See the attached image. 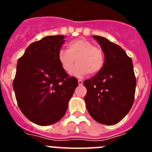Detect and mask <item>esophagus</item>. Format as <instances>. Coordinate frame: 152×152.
Returning a JSON list of instances; mask_svg holds the SVG:
<instances>
[{
    "instance_id": "obj_1",
    "label": "esophagus",
    "mask_w": 152,
    "mask_h": 152,
    "mask_svg": "<svg viewBox=\"0 0 152 152\" xmlns=\"http://www.w3.org/2000/svg\"><path fill=\"white\" fill-rule=\"evenodd\" d=\"M78 84H79V85H82V84H83V80H80V79H78Z\"/></svg>"
}]
</instances>
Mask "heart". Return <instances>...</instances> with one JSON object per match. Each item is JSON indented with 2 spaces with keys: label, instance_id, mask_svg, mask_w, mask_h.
I'll list each match as a JSON object with an SVG mask.
<instances>
[{
  "label": "heart",
  "instance_id": "b5f03b06",
  "mask_svg": "<svg viewBox=\"0 0 152 152\" xmlns=\"http://www.w3.org/2000/svg\"><path fill=\"white\" fill-rule=\"evenodd\" d=\"M58 60L64 72H70L76 76L86 74L96 75L103 69L104 54L100 47L94 46L92 42L85 39H77L67 44V50L61 49L58 53Z\"/></svg>",
  "mask_w": 152,
  "mask_h": 152
}]
</instances>
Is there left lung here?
I'll use <instances>...</instances> for the list:
<instances>
[{
  "mask_svg": "<svg viewBox=\"0 0 152 152\" xmlns=\"http://www.w3.org/2000/svg\"><path fill=\"white\" fill-rule=\"evenodd\" d=\"M93 37L101 46L105 61L99 73L84 80L86 107L97 123L116 124L129 112L135 99L132 61L119 45L102 36Z\"/></svg>",
  "mask_w": 152,
  "mask_h": 152,
  "instance_id": "obj_1",
  "label": "left lung"
}]
</instances>
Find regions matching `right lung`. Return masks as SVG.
Returning <instances> with one entry per match:
<instances>
[{
	"instance_id": "add662e5",
	"label": "right lung",
	"mask_w": 152,
	"mask_h": 152,
	"mask_svg": "<svg viewBox=\"0 0 152 152\" xmlns=\"http://www.w3.org/2000/svg\"><path fill=\"white\" fill-rule=\"evenodd\" d=\"M64 41L61 35L45 36L30 44L17 61L13 82L17 104L24 116L39 126L59 121L78 86L58 60Z\"/></svg>"
}]
</instances>
